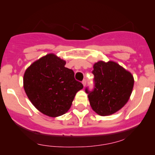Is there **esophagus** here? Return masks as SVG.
<instances>
[{
  "label": "esophagus",
  "instance_id": "esophagus-1",
  "mask_svg": "<svg viewBox=\"0 0 155 155\" xmlns=\"http://www.w3.org/2000/svg\"><path fill=\"white\" fill-rule=\"evenodd\" d=\"M87 84V80H83V81H82V84H83V86L84 87Z\"/></svg>",
  "mask_w": 155,
  "mask_h": 155
}]
</instances>
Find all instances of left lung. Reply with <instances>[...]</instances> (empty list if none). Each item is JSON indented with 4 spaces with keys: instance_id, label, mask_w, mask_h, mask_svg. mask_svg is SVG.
<instances>
[{
    "instance_id": "obj_1",
    "label": "left lung",
    "mask_w": 155,
    "mask_h": 155,
    "mask_svg": "<svg viewBox=\"0 0 155 155\" xmlns=\"http://www.w3.org/2000/svg\"><path fill=\"white\" fill-rule=\"evenodd\" d=\"M95 88L89 92L88 99L93 111L105 116L115 114L128 102L134 85V78L114 61H99L93 65Z\"/></svg>"
}]
</instances>
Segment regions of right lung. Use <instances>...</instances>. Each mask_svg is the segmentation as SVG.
Listing matches in <instances>:
<instances>
[{
  "label": "right lung",
  "mask_w": 155,
  "mask_h": 155,
  "mask_svg": "<svg viewBox=\"0 0 155 155\" xmlns=\"http://www.w3.org/2000/svg\"><path fill=\"white\" fill-rule=\"evenodd\" d=\"M66 61L51 53L31 63L23 77V87L38 111L50 117L68 111L76 93L83 88L74 78L73 70L65 67Z\"/></svg>",
  "instance_id": "obj_1"
}]
</instances>
